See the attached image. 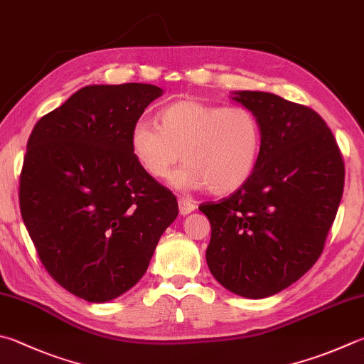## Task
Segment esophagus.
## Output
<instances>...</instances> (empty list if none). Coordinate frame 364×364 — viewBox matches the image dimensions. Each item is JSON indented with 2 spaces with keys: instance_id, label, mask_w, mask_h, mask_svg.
<instances>
[{
  "instance_id": "esophagus-1",
  "label": "esophagus",
  "mask_w": 364,
  "mask_h": 364,
  "mask_svg": "<svg viewBox=\"0 0 364 364\" xmlns=\"http://www.w3.org/2000/svg\"><path fill=\"white\" fill-rule=\"evenodd\" d=\"M178 207H180V213L183 216H186L196 210V203L193 200L186 199V197H180V199H178Z\"/></svg>"
}]
</instances>
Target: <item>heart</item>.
Masks as SVG:
<instances>
[{
    "mask_svg": "<svg viewBox=\"0 0 364 364\" xmlns=\"http://www.w3.org/2000/svg\"><path fill=\"white\" fill-rule=\"evenodd\" d=\"M136 164L151 178L170 176L171 188L234 193L245 184L259 162L262 129L259 117L243 105L180 100L162 108L156 124L138 121L129 136Z\"/></svg>",
    "mask_w": 364,
    "mask_h": 364,
    "instance_id": "1",
    "label": "heart"
}]
</instances>
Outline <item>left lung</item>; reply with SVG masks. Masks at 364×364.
I'll return each instance as SVG.
<instances>
[{"mask_svg":"<svg viewBox=\"0 0 364 364\" xmlns=\"http://www.w3.org/2000/svg\"><path fill=\"white\" fill-rule=\"evenodd\" d=\"M262 129L250 180L199 207L211 224L207 264L237 296L262 299L297 282L318 259L343 191L342 154L318 113L275 94L239 90Z\"/></svg>","mask_w":364,"mask_h":364,"instance_id":"8db88e82","label":"left lung"}]
</instances>
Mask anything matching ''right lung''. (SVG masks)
<instances>
[{
  "mask_svg": "<svg viewBox=\"0 0 364 364\" xmlns=\"http://www.w3.org/2000/svg\"><path fill=\"white\" fill-rule=\"evenodd\" d=\"M164 90L94 84L43 116L26 143L21 213L39 259L67 291L108 302L146 272L176 197L130 151L134 124Z\"/></svg>",
  "mask_w": 364,
  "mask_h": 364,
  "instance_id": "obj_1",
  "label": "right lung"
}]
</instances>
